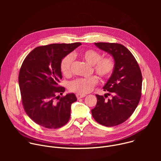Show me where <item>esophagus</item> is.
<instances>
[{"mask_svg": "<svg viewBox=\"0 0 161 161\" xmlns=\"http://www.w3.org/2000/svg\"><path fill=\"white\" fill-rule=\"evenodd\" d=\"M76 96V97H77L78 99H80L83 98V97H84L86 96L85 95H80V94H77Z\"/></svg>", "mask_w": 161, "mask_h": 161, "instance_id": "34e87169", "label": "esophagus"}]
</instances>
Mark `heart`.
<instances>
[{
	"label": "heart",
	"instance_id": "obj_1",
	"mask_svg": "<svg viewBox=\"0 0 161 161\" xmlns=\"http://www.w3.org/2000/svg\"><path fill=\"white\" fill-rule=\"evenodd\" d=\"M80 56L89 64L93 67L94 71L102 79L108 78L113 73L115 67V60L112 57L102 58L99 52L87 49L80 53ZM73 60L71 55L65 56L60 62V71L64 76H69L71 73V67ZM98 79L96 76L78 78L69 83V88L72 92L80 95H85L92 90L97 85Z\"/></svg>",
	"mask_w": 161,
	"mask_h": 161
}]
</instances>
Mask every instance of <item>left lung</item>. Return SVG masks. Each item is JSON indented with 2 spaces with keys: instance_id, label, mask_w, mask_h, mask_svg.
I'll list each match as a JSON object with an SVG mask.
<instances>
[{
  "instance_id": "8db88e82",
  "label": "left lung",
  "mask_w": 161,
  "mask_h": 161,
  "mask_svg": "<svg viewBox=\"0 0 161 161\" xmlns=\"http://www.w3.org/2000/svg\"><path fill=\"white\" fill-rule=\"evenodd\" d=\"M99 49L111 54L115 67L104 86L111 99L96 94L97 102L91 110L95 120L104 126L113 127L124 123L134 113L142 96V75L131 52L119 43L95 42Z\"/></svg>"
}]
</instances>
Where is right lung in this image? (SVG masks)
I'll return each mask as SVG.
<instances>
[{"instance_id": "add662e5", "label": "right lung", "mask_w": 161, "mask_h": 161, "mask_svg": "<svg viewBox=\"0 0 161 161\" xmlns=\"http://www.w3.org/2000/svg\"><path fill=\"white\" fill-rule=\"evenodd\" d=\"M81 44L41 46L23 62L18 77L21 102L27 115L37 124L57 129L69 120L71 104L77 98L73 93L62 96L65 88L58 85L62 78L60 65L62 58Z\"/></svg>"}]
</instances>
